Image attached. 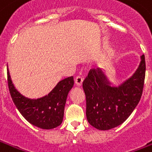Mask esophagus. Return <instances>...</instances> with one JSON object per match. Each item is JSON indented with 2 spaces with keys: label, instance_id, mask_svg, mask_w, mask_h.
<instances>
[{
  "label": "esophagus",
  "instance_id": "34e87169",
  "mask_svg": "<svg viewBox=\"0 0 152 152\" xmlns=\"http://www.w3.org/2000/svg\"><path fill=\"white\" fill-rule=\"evenodd\" d=\"M82 82H83V78L81 76H76V79H75V84H76L77 86H82Z\"/></svg>",
  "mask_w": 152,
  "mask_h": 152
}]
</instances>
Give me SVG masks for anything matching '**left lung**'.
<instances>
[{
    "mask_svg": "<svg viewBox=\"0 0 152 152\" xmlns=\"http://www.w3.org/2000/svg\"><path fill=\"white\" fill-rule=\"evenodd\" d=\"M145 73L144 55L133 75L118 86L111 85L104 70L91 69L83 81L89 124L99 130H109L123 124L141 99Z\"/></svg>",
    "mask_w": 152,
    "mask_h": 152,
    "instance_id": "obj_1",
    "label": "left lung"
}]
</instances>
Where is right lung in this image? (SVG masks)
I'll return each instance as SVG.
<instances>
[{"instance_id": "add662e5", "label": "right lung", "mask_w": 152, "mask_h": 152, "mask_svg": "<svg viewBox=\"0 0 152 152\" xmlns=\"http://www.w3.org/2000/svg\"><path fill=\"white\" fill-rule=\"evenodd\" d=\"M8 86L14 104L29 124L42 129H53L61 125L67 94L74 85L73 76L61 80L48 94L29 99L15 89L7 68Z\"/></svg>"}]
</instances>
